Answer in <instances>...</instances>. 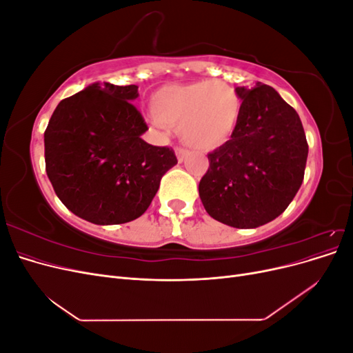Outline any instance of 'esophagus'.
Here are the masks:
<instances>
[{"instance_id": "34e87169", "label": "esophagus", "mask_w": 353, "mask_h": 353, "mask_svg": "<svg viewBox=\"0 0 353 353\" xmlns=\"http://www.w3.org/2000/svg\"><path fill=\"white\" fill-rule=\"evenodd\" d=\"M175 154L178 157V162H183V160L188 156V150H185V148H183V147H176Z\"/></svg>"}]
</instances>
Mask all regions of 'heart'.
<instances>
[{
    "mask_svg": "<svg viewBox=\"0 0 353 353\" xmlns=\"http://www.w3.org/2000/svg\"><path fill=\"white\" fill-rule=\"evenodd\" d=\"M153 119L178 125V134L196 150H213L228 143L241 114V99L223 81L166 83L150 97Z\"/></svg>",
    "mask_w": 353,
    "mask_h": 353,
    "instance_id": "1",
    "label": "heart"
}]
</instances>
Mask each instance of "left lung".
<instances>
[{"mask_svg": "<svg viewBox=\"0 0 353 353\" xmlns=\"http://www.w3.org/2000/svg\"><path fill=\"white\" fill-rule=\"evenodd\" d=\"M236 91L239 125L228 143L208 154L199 194L213 219L256 228L280 216L301 188L307 141L301 117L270 85Z\"/></svg>", "mask_w": 353, "mask_h": 353, "instance_id": "left-lung-1", "label": "left lung"}]
</instances>
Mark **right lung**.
<instances>
[{"label": "right lung", "mask_w": 353, "mask_h": 353, "mask_svg": "<svg viewBox=\"0 0 353 353\" xmlns=\"http://www.w3.org/2000/svg\"><path fill=\"white\" fill-rule=\"evenodd\" d=\"M137 97V85L92 83L59 103L44 132L46 170L57 197L97 225L140 218L178 163L172 148L141 138L148 128L131 103Z\"/></svg>", "instance_id": "right-lung-1"}]
</instances>
